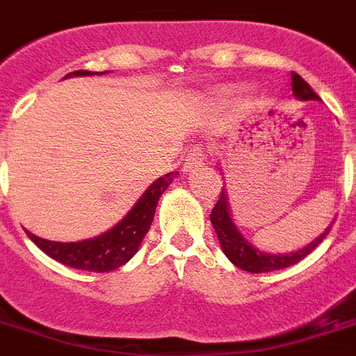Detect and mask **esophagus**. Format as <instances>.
<instances>
[{"label": "esophagus", "mask_w": 356, "mask_h": 356, "mask_svg": "<svg viewBox=\"0 0 356 356\" xmlns=\"http://www.w3.org/2000/svg\"><path fill=\"white\" fill-rule=\"evenodd\" d=\"M204 161V148L201 146H193L190 152L186 153V159H184V168L186 170H193L201 166Z\"/></svg>", "instance_id": "esophagus-1"}]
</instances>
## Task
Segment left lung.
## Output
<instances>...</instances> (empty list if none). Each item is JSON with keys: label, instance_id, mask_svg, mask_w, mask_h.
<instances>
[{"label": "left lung", "instance_id": "obj_1", "mask_svg": "<svg viewBox=\"0 0 356 356\" xmlns=\"http://www.w3.org/2000/svg\"><path fill=\"white\" fill-rule=\"evenodd\" d=\"M291 86H293V95L298 100H320V97L314 93L311 86L303 80L300 74H291ZM210 221L213 225V230L218 234L219 243L223 248L225 256L236 265V267L243 268L247 273H273V270H280V268L291 267L294 263L302 261L307 254H311L314 248L318 247L323 241V238L327 236L331 227L325 228V232L320 234L318 238L311 241L307 247L300 248L296 252L291 254H267L258 250L256 247L248 243L245 236L238 230L236 223H234L232 216H230V204H228L227 190H221L219 199L216 207H213L212 213H210Z\"/></svg>", "mask_w": 356, "mask_h": 356}]
</instances>
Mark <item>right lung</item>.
Listing matches in <instances>:
<instances>
[{
  "label": "right lung",
  "mask_w": 356,
  "mask_h": 356,
  "mask_svg": "<svg viewBox=\"0 0 356 356\" xmlns=\"http://www.w3.org/2000/svg\"><path fill=\"white\" fill-rule=\"evenodd\" d=\"M89 74L93 73L91 71H74L65 78L89 76ZM175 177H177V172H170L149 184V188L140 195L135 207L124 216L122 221H118L111 230L104 232L102 236H97V238L83 239L76 243H60V241L38 238L29 230L25 232L40 250H43L49 258L56 259L65 267L89 270V273H109V270L122 267L124 263H128L137 254L144 236L148 234L149 227H152L159 197L163 195L164 190L172 184Z\"/></svg>",
  "instance_id": "add662e5"
}]
</instances>
